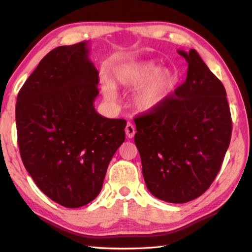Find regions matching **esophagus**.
<instances>
[{"label":"esophagus","instance_id":"34e87169","mask_svg":"<svg viewBox=\"0 0 252 252\" xmlns=\"http://www.w3.org/2000/svg\"><path fill=\"white\" fill-rule=\"evenodd\" d=\"M126 134L127 138H133L134 134H135V127L133 125H131V123H127L126 126Z\"/></svg>","mask_w":252,"mask_h":252}]
</instances>
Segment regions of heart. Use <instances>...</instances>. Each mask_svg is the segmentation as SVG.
I'll use <instances>...</instances> for the list:
<instances>
[{"label":"heart","mask_w":252,"mask_h":252,"mask_svg":"<svg viewBox=\"0 0 252 252\" xmlns=\"http://www.w3.org/2000/svg\"><path fill=\"white\" fill-rule=\"evenodd\" d=\"M117 80L123 87L136 88L133 96L135 108L141 112H150L160 106L177 84V75L168 69H159L155 62L140 61L120 67ZM104 96L108 100L116 97L113 85L106 82L103 85Z\"/></svg>","instance_id":"heart-1"}]
</instances>
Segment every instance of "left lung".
Segmentation results:
<instances>
[{"label":"left lung","mask_w":252,"mask_h":252,"mask_svg":"<svg viewBox=\"0 0 252 252\" xmlns=\"http://www.w3.org/2000/svg\"><path fill=\"white\" fill-rule=\"evenodd\" d=\"M187 79L160 106L134 119V143L148 190L185 203L206 192L222 164L232 132L223 84L195 50H178Z\"/></svg>","instance_id":"obj_1"}]
</instances>
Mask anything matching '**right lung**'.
Listing matches in <instances>:
<instances>
[{
	"mask_svg": "<svg viewBox=\"0 0 252 252\" xmlns=\"http://www.w3.org/2000/svg\"><path fill=\"white\" fill-rule=\"evenodd\" d=\"M97 83L99 72L84 41L46 54L16 99L24 167L42 192L65 208L97 197L110 161L126 139V120L95 111Z\"/></svg>",
	"mask_w": 252,
	"mask_h": 252,
	"instance_id": "1",
	"label": "right lung"
}]
</instances>
